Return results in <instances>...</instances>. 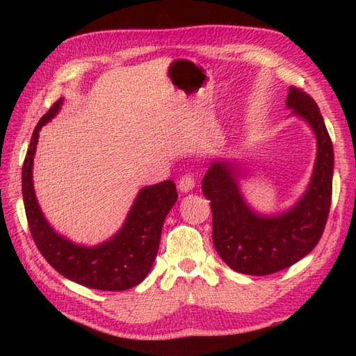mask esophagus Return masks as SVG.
Here are the masks:
<instances>
[{
    "label": "esophagus",
    "mask_w": 356,
    "mask_h": 356,
    "mask_svg": "<svg viewBox=\"0 0 356 356\" xmlns=\"http://www.w3.org/2000/svg\"><path fill=\"white\" fill-rule=\"evenodd\" d=\"M179 191L180 193H190L193 188L195 186V180L194 177L191 176V174H185V176H182L179 179Z\"/></svg>",
    "instance_id": "obj_1"
}]
</instances>
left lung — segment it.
Listing matches in <instances>:
<instances>
[{"mask_svg":"<svg viewBox=\"0 0 356 356\" xmlns=\"http://www.w3.org/2000/svg\"><path fill=\"white\" fill-rule=\"evenodd\" d=\"M286 107L312 128L316 157L305 194L280 214H260L248 205L238 180L246 168L231 159H216L202 180L211 200L213 243L217 254L234 270L248 275H269L292 266L318 243L327 222L334 177V147L318 105L303 90L289 87Z\"/></svg>","mask_w":356,"mask_h":356,"instance_id":"obj_1","label":"left lung"}]
</instances>
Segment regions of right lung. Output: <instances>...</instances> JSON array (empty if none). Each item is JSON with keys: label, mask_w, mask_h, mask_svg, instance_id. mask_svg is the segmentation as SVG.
Here are the masks:
<instances>
[{"label": "right lung", "mask_w": 356, "mask_h": 356, "mask_svg": "<svg viewBox=\"0 0 356 356\" xmlns=\"http://www.w3.org/2000/svg\"><path fill=\"white\" fill-rule=\"evenodd\" d=\"M59 99L35 127L22 166V199L35 245L51 268L72 282L99 291H127L148 275L166 214L177 200L172 180L142 188L115 236L96 246L76 245L45 220L33 190V157L41 128L58 115Z\"/></svg>", "instance_id": "1"}]
</instances>
